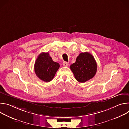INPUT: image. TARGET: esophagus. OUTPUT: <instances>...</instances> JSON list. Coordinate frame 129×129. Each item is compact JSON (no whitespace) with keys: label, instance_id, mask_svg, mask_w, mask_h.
Returning a JSON list of instances; mask_svg holds the SVG:
<instances>
[{"label":"esophagus","instance_id":"1","mask_svg":"<svg viewBox=\"0 0 129 129\" xmlns=\"http://www.w3.org/2000/svg\"><path fill=\"white\" fill-rule=\"evenodd\" d=\"M68 65H69V64H68V63L67 62H63V65L64 66L67 67V66H68Z\"/></svg>","mask_w":129,"mask_h":129}]
</instances>
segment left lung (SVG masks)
<instances>
[{
	"label": "left lung",
	"mask_w": 129,
	"mask_h": 129,
	"mask_svg": "<svg viewBox=\"0 0 129 129\" xmlns=\"http://www.w3.org/2000/svg\"><path fill=\"white\" fill-rule=\"evenodd\" d=\"M76 79L84 83L94 77L97 64L92 55L88 52H82L77 57L75 63L70 66Z\"/></svg>",
	"instance_id": "left-lung-1"
}]
</instances>
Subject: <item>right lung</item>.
I'll return each mask as SVG.
<instances>
[{
	"label": "right lung",
	"instance_id": "obj_1",
	"mask_svg": "<svg viewBox=\"0 0 129 129\" xmlns=\"http://www.w3.org/2000/svg\"><path fill=\"white\" fill-rule=\"evenodd\" d=\"M59 67V64L53 61L48 52H42L36 60L34 70L40 80L49 82L53 79Z\"/></svg>",
	"mask_w": 129,
	"mask_h": 129
}]
</instances>
